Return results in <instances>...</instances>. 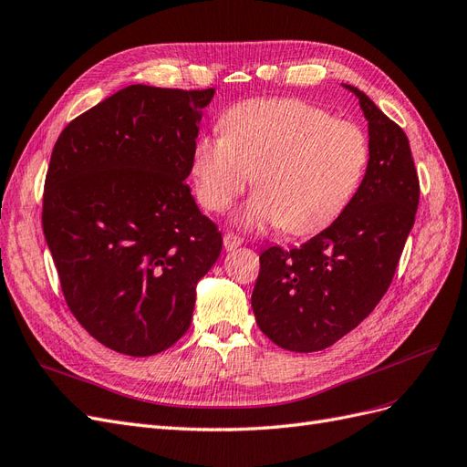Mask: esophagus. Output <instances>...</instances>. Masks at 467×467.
Returning <instances> with one entry per match:
<instances>
[{
	"label": "esophagus",
	"instance_id": "1",
	"mask_svg": "<svg viewBox=\"0 0 467 467\" xmlns=\"http://www.w3.org/2000/svg\"><path fill=\"white\" fill-rule=\"evenodd\" d=\"M242 244H244V239L239 237L237 234L228 232V234L223 235V247H225V251H234V249H237Z\"/></svg>",
	"mask_w": 467,
	"mask_h": 467
}]
</instances>
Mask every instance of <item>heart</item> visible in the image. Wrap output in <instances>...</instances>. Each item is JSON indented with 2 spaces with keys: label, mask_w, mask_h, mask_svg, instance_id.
Returning <instances> with one entry per match:
<instances>
[{
  "label": "heart",
  "mask_w": 467,
  "mask_h": 467,
  "mask_svg": "<svg viewBox=\"0 0 467 467\" xmlns=\"http://www.w3.org/2000/svg\"><path fill=\"white\" fill-rule=\"evenodd\" d=\"M222 124L223 132L194 142L191 177L199 202L222 212L253 173L257 189L232 216L245 232L325 228L348 206L368 165L370 148L360 126L298 99L235 105Z\"/></svg>",
  "instance_id": "1"
}]
</instances>
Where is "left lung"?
Wrapping results in <instances>:
<instances>
[{"mask_svg":"<svg viewBox=\"0 0 467 467\" xmlns=\"http://www.w3.org/2000/svg\"><path fill=\"white\" fill-rule=\"evenodd\" d=\"M370 158L338 218L298 249L261 253L251 306L259 329L282 348L331 347L368 317L391 285L419 206V177L405 132L360 89Z\"/></svg>","mask_w":467,"mask_h":467,"instance_id":"obj_1","label":"left lung"}]
</instances>
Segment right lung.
Returning <instances> with one entry per match:
<instances>
[{"mask_svg": "<svg viewBox=\"0 0 467 467\" xmlns=\"http://www.w3.org/2000/svg\"><path fill=\"white\" fill-rule=\"evenodd\" d=\"M214 89L129 86L56 140L42 230L67 307L105 347L151 357L191 327L222 234L185 179Z\"/></svg>", "mask_w": 467, "mask_h": 467, "instance_id": "add662e5", "label": "right lung"}]
</instances>
